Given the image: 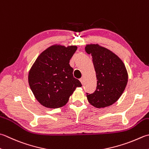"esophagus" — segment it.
<instances>
[{
  "mask_svg": "<svg viewBox=\"0 0 149 149\" xmlns=\"http://www.w3.org/2000/svg\"><path fill=\"white\" fill-rule=\"evenodd\" d=\"M84 77H82L81 79H80V81L81 83H82V84H84Z\"/></svg>",
  "mask_w": 149,
  "mask_h": 149,
  "instance_id": "1",
  "label": "esophagus"
}]
</instances>
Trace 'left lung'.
Wrapping results in <instances>:
<instances>
[{"instance_id": "left-lung-1", "label": "left lung", "mask_w": 149, "mask_h": 149, "mask_svg": "<svg viewBox=\"0 0 149 149\" xmlns=\"http://www.w3.org/2000/svg\"><path fill=\"white\" fill-rule=\"evenodd\" d=\"M91 54L97 77V87L92 94L86 93L89 103L96 108L112 105L121 97L127 86L128 74L122 61L109 49L98 45L85 47Z\"/></svg>"}]
</instances>
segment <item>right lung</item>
<instances>
[{"label": "right lung", "instance_id": "add662e5", "mask_svg": "<svg viewBox=\"0 0 149 149\" xmlns=\"http://www.w3.org/2000/svg\"><path fill=\"white\" fill-rule=\"evenodd\" d=\"M77 46H52L37 57L29 72L28 82L37 101L57 109L67 103L76 87L82 86L73 75L70 60Z\"/></svg>", "mask_w": 149, "mask_h": 149}]
</instances>
